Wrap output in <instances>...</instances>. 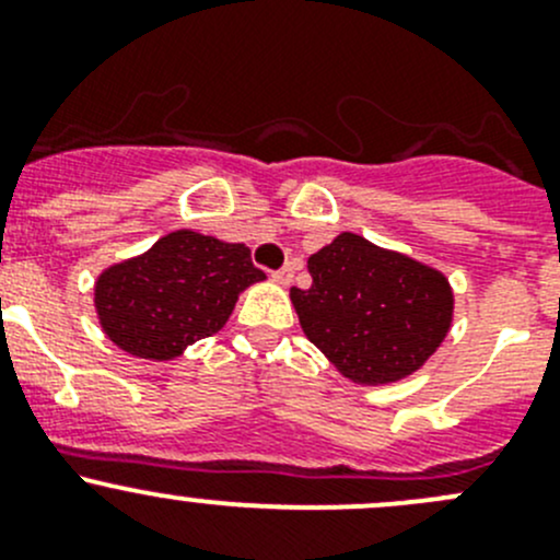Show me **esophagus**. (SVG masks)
Wrapping results in <instances>:
<instances>
[{
    "label": "esophagus",
    "instance_id": "1",
    "mask_svg": "<svg viewBox=\"0 0 560 560\" xmlns=\"http://www.w3.org/2000/svg\"><path fill=\"white\" fill-rule=\"evenodd\" d=\"M272 278H275V282H280V285H288V282L293 280V264H285V267L278 269Z\"/></svg>",
    "mask_w": 560,
    "mask_h": 560
}]
</instances>
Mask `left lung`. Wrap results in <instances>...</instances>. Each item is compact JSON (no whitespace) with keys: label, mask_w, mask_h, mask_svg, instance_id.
Returning <instances> with one entry per match:
<instances>
[{"label":"left lung","mask_w":560,"mask_h":560,"mask_svg":"<svg viewBox=\"0 0 560 560\" xmlns=\"http://www.w3.org/2000/svg\"><path fill=\"white\" fill-rule=\"evenodd\" d=\"M313 285L291 288L307 340L353 384L417 373L450 335L455 293L444 272L342 231L307 258Z\"/></svg>","instance_id":"left-lung-1"}]
</instances>
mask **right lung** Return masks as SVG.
<instances>
[{
	"label": "right lung",
	"instance_id": "add662e5",
	"mask_svg": "<svg viewBox=\"0 0 560 560\" xmlns=\"http://www.w3.org/2000/svg\"><path fill=\"white\" fill-rule=\"evenodd\" d=\"M261 280L267 275L253 267L250 247L182 229L103 269L94 310L121 351L168 362L223 329L240 293Z\"/></svg>",
	"mask_w": 560,
	"mask_h": 560
}]
</instances>
